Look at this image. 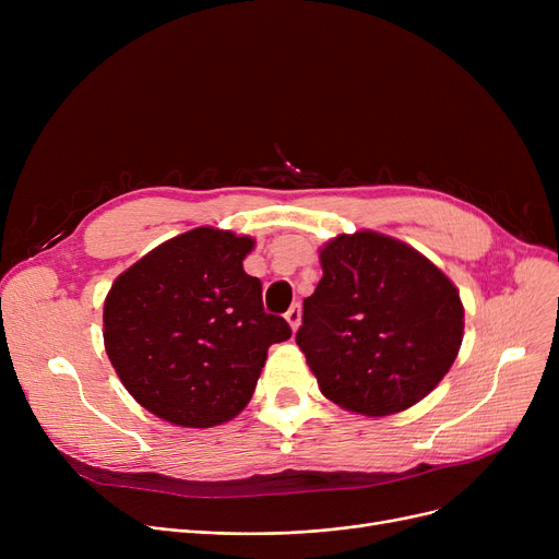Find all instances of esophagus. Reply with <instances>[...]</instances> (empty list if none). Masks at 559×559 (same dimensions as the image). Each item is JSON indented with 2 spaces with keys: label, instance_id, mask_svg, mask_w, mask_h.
<instances>
[{
  "label": "esophagus",
  "instance_id": "1",
  "mask_svg": "<svg viewBox=\"0 0 559 559\" xmlns=\"http://www.w3.org/2000/svg\"><path fill=\"white\" fill-rule=\"evenodd\" d=\"M285 319H287L289 329H292V331H297V329H299V324H301V306H299V304L292 306V308L285 312Z\"/></svg>",
  "mask_w": 559,
  "mask_h": 559
}]
</instances>
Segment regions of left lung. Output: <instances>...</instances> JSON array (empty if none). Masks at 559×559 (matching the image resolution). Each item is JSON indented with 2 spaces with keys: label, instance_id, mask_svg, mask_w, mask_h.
<instances>
[{
  "label": "left lung",
  "instance_id": "obj_1",
  "mask_svg": "<svg viewBox=\"0 0 559 559\" xmlns=\"http://www.w3.org/2000/svg\"><path fill=\"white\" fill-rule=\"evenodd\" d=\"M297 344L321 394L348 413L388 417L426 399L457 358L464 308L453 281L409 245L376 230L319 249Z\"/></svg>",
  "mask_w": 559,
  "mask_h": 559
}]
</instances>
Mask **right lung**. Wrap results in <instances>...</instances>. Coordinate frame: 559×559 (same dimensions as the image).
Segmentation results:
<instances>
[{"label":"right lung","instance_id":"add662e5","mask_svg":"<svg viewBox=\"0 0 559 559\" xmlns=\"http://www.w3.org/2000/svg\"><path fill=\"white\" fill-rule=\"evenodd\" d=\"M249 235L199 226L158 245L117 276L104 301V346L127 392L183 428L238 417L267 348L289 340L262 310V285L242 267Z\"/></svg>","mask_w":559,"mask_h":559}]
</instances>
